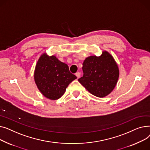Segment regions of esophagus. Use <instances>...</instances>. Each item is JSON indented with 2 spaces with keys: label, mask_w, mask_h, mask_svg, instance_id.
I'll return each mask as SVG.
<instances>
[{
  "label": "esophagus",
  "mask_w": 150,
  "mask_h": 150,
  "mask_svg": "<svg viewBox=\"0 0 150 150\" xmlns=\"http://www.w3.org/2000/svg\"><path fill=\"white\" fill-rule=\"evenodd\" d=\"M80 75H81V74H80V72H76V73L75 74V75L76 76V77H77L78 78H79L80 77Z\"/></svg>",
  "instance_id": "34e87169"
}]
</instances>
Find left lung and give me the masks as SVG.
I'll return each mask as SVG.
<instances>
[{"label":"left lung","instance_id":"left-lung-1","mask_svg":"<svg viewBox=\"0 0 150 150\" xmlns=\"http://www.w3.org/2000/svg\"><path fill=\"white\" fill-rule=\"evenodd\" d=\"M82 69L83 75L78 81L98 97H104L111 93L119 79V67L113 57L106 51L100 57L86 58Z\"/></svg>","mask_w":150,"mask_h":150}]
</instances>
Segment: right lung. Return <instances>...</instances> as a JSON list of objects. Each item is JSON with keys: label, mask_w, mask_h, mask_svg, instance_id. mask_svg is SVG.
Wrapping results in <instances>:
<instances>
[{"label": "right lung", "mask_w": 150, "mask_h": 150, "mask_svg": "<svg viewBox=\"0 0 150 150\" xmlns=\"http://www.w3.org/2000/svg\"><path fill=\"white\" fill-rule=\"evenodd\" d=\"M34 78L38 88L50 100H57L64 93L68 85L76 76L71 74L68 66L54 56L44 53L36 66Z\"/></svg>", "instance_id": "obj_1"}]
</instances>
